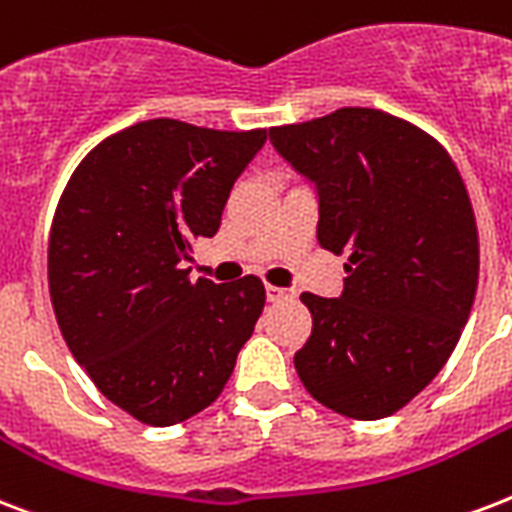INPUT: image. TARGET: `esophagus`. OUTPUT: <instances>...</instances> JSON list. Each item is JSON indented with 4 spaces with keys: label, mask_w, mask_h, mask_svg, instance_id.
I'll return each instance as SVG.
<instances>
[{
    "label": "esophagus",
    "mask_w": 512,
    "mask_h": 512,
    "mask_svg": "<svg viewBox=\"0 0 512 512\" xmlns=\"http://www.w3.org/2000/svg\"><path fill=\"white\" fill-rule=\"evenodd\" d=\"M265 295H268V300H271V303H282V300L295 298V290H287V287H273V284H268V287H265Z\"/></svg>",
    "instance_id": "34e87169"
}]
</instances>
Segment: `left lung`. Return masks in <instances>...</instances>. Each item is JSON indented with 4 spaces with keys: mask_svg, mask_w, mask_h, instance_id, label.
<instances>
[{
    "mask_svg": "<svg viewBox=\"0 0 512 512\" xmlns=\"http://www.w3.org/2000/svg\"><path fill=\"white\" fill-rule=\"evenodd\" d=\"M268 136L317 182L319 244L349 252L341 298L300 295L314 325L295 370L330 411L386 419L443 370L473 308L481 252L462 174L435 136L381 109Z\"/></svg>",
    "mask_w": 512,
    "mask_h": 512,
    "instance_id": "left-lung-1",
    "label": "left lung"
}]
</instances>
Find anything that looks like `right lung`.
Returning <instances> with one entry per match:
<instances>
[{
  "instance_id": "obj_1",
  "label": "right lung",
  "mask_w": 512,
  "mask_h": 512,
  "mask_svg": "<svg viewBox=\"0 0 512 512\" xmlns=\"http://www.w3.org/2000/svg\"><path fill=\"white\" fill-rule=\"evenodd\" d=\"M263 144L265 128L144 120L96 144L61 193L48 241L58 327L101 395L142 424L212 405L263 314L257 276L190 282L182 268Z\"/></svg>"
}]
</instances>
